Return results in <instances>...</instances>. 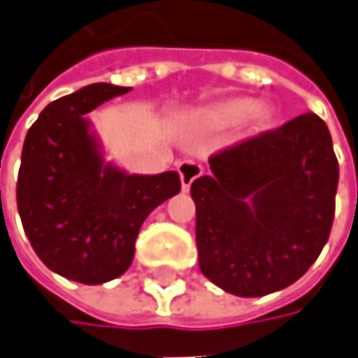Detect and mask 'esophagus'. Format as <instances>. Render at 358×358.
<instances>
[{"label": "esophagus", "mask_w": 358, "mask_h": 358, "mask_svg": "<svg viewBox=\"0 0 358 358\" xmlns=\"http://www.w3.org/2000/svg\"><path fill=\"white\" fill-rule=\"evenodd\" d=\"M178 174H180V182H182V190H190L192 182L198 178L202 174V166L194 164L190 160H182L178 164Z\"/></svg>", "instance_id": "1"}]
</instances>
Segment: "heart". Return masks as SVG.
Here are the masks:
<instances>
[{"instance_id": "heart-1", "label": "heart", "mask_w": 358, "mask_h": 358, "mask_svg": "<svg viewBox=\"0 0 358 358\" xmlns=\"http://www.w3.org/2000/svg\"><path fill=\"white\" fill-rule=\"evenodd\" d=\"M253 113H255V105H253L252 101L238 99V101H229L226 105L220 106L214 118L220 124H238V122L248 120Z\"/></svg>"}]
</instances>
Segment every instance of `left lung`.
<instances>
[{"instance_id": "obj_1", "label": "left lung", "mask_w": 358, "mask_h": 358, "mask_svg": "<svg viewBox=\"0 0 358 358\" xmlns=\"http://www.w3.org/2000/svg\"><path fill=\"white\" fill-rule=\"evenodd\" d=\"M192 182L198 264L240 297L285 289L325 248L339 184L331 132L307 113L208 158Z\"/></svg>"}]
</instances>
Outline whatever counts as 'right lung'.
<instances>
[{"mask_svg": "<svg viewBox=\"0 0 358 358\" xmlns=\"http://www.w3.org/2000/svg\"><path fill=\"white\" fill-rule=\"evenodd\" d=\"M129 91L94 83L57 99L21 150L17 210L31 248L51 271L85 285L122 275L142 222L180 192L176 172L130 176L103 164L85 115Z\"/></svg>", "mask_w": 358, "mask_h": 358, "instance_id": "1", "label": "right lung"}]
</instances>
